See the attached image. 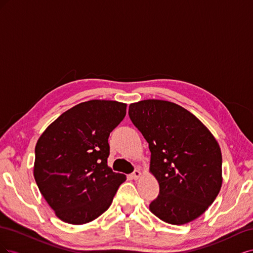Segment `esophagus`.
Segmentation results:
<instances>
[{
	"label": "esophagus",
	"instance_id": "34e87169",
	"mask_svg": "<svg viewBox=\"0 0 253 253\" xmlns=\"http://www.w3.org/2000/svg\"><path fill=\"white\" fill-rule=\"evenodd\" d=\"M131 176H132V178L135 179V180L138 179V178L140 177V176H141V171H140V170H135V171L132 173Z\"/></svg>",
	"mask_w": 253,
	"mask_h": 253
}]
</instances>
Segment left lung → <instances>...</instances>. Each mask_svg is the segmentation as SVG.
<instances>
[{
  "label": "left lung",
  "instance_id": "left-lung-1",
  "mask_svg": "<svg viewBox=\"0 0 253 253\" xmlns=\"http://www.w3.org/2000/svg\"><path fill=\"white\" fill-rule=\"evenodd\" d=\"M128 116L149 143L150 172L159 183L150 211L171 225L200 217L223 183L215 137L192 113L170 101L148 99L132 103Z\"/></svg>",
  "mask_w": 253,
  "mask_h": 253
}]
</instances>
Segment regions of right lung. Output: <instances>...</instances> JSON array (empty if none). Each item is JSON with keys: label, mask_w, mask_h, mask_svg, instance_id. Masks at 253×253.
Listing matches in <instances>:
<instances>
[{"label": "right lung", "mask_w": 253, "mask_h": 253, "mask_svg": "<svg viewBox=\"0 0 253 253\" xmlns=\"http://www.w3.org/2000/svg\"><path fill=\"white\" fill-rule=\"evenodd\" d=\"M126 114L122 102H82L60 115L38 139L35 179L61 220L83 225L109 209L126 179L108 166L109 136Z\"/></svg>", "instance_id": "1"}]
</instances>
